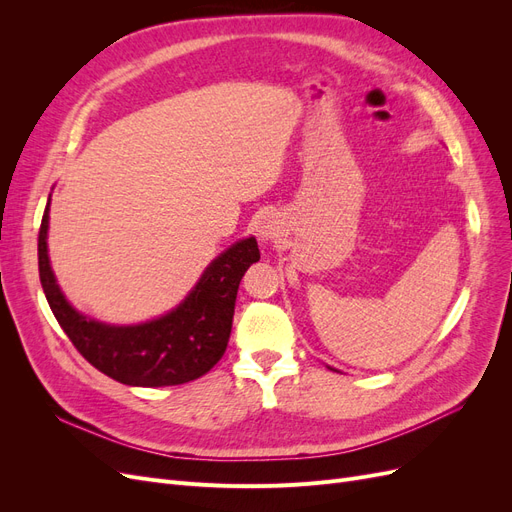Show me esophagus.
<instances>
[{"label":"esophagus","instance_id":"1","mask_svg":"<svg viewBox=\"0 0 512 512\" xmlns=\"http://www.w3.org/2000/svg\"><path fill=\"white\" fill-rule=\"evenodd\" d=\"M256 235H258V239L260 241H273L275 237H277V222H275V218L273 215H262V218H258V222H256Z\"/></svg>","mask_w":512,"mask_h":512}]
</instances>
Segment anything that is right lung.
Returning <instances> with one entry per match:
<instances>
[{"label":"right lung","instance_id":"obj_1","mask_svg":"<svg viewBox=\"0 0 512 512\" xmlns=\"http://www.w3.org/2000/svg\"><path fill=\"white\" fill-rule=\"evenodd\" d=\"M49 203L38 235L40 284L59 327L102 374L130 386H175L205 376L228 346L241 277L260 260L254 237L235 243L205 269L173 312L134 327L91 320L61 294L46 250Z\"/></svg>","mask_w":512,"mask_h":512}]
</instances>
